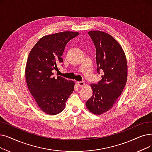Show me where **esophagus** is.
<instances>
[{"label":"esophagus","mask_w":152,"mask_h":152,"mask_svg":"<svg viewBox=\"0 0 152 152\" xmlns=\"http://www.w3.org/2000/svg\"><path fill=\"white\" fill-rule=\"evenodd\" d=\"M77 84L80 87H83L84 86V81H77Z\"/></svg>","instance_id":"1"}]
</instances>
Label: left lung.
Here are the masks:
<instances>
[{"label": "left lung", "instance_id": "8db88e82", "mask_svg": "<svg viewBox=\"0 0 152 152\" xmlns=\"http://www.w3.org/2000/svg\"><path fill=\"white\" fill-rule=\"evenodd\" d=\"M96 53L97 71H103L102 80L92 84V95L86 105L92 114L101 115L113 108L127 79V63L125 53L116 39L101 31L88 32Z\"/></svg>", "mask_w": 152, "mask_h": 152}]
</instances>
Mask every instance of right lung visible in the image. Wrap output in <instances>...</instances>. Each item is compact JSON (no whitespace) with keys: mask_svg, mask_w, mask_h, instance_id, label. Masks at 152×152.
Wrapping results in <instances>:
<instances>
[{"mask_svg":"<svg viewBox=\"0 0 152 152\" xmlns=\"http://www.w3.org/2000/svg\"><path fill=\"white\" fill-rule=\"evenodd\" d=\"M78 32L63 31L45 35L31 50L25 67L28 90L43 113L56 115L63 110L74 91L75 82L61 76H53V70L63 62L66 45Z\"/></svg>","mask_w":152,"mask_h":152,"instance_id":"1","label":"right lung"}]
</instances>
